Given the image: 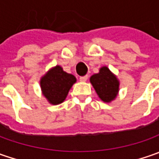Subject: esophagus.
<instances>
[{
  "mask_svg": "<svg viewBox=\"0 0 159 159\" xmlns=\"http://www.w3.org/2000/svg\"><path fill=\"white\" fill-rule=\"evenodd\" d=\"M88 79H89V76H88V75H86V76L80 77V81H82V82L87 81V80H88Z\"/></svg>",
  "mask_w": 159,
  "mask_h": 159,
  "instance_id": "esophagus-1",
  "label": "esophagus"
}]
</instances>
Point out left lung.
<instances>
[{
  "label": "left lung",
  "instance_id": "obj_1",
  "mask_svg": "<svg viewBox=\"0 0 159 159\" xmlns=\"http://www.w3.org/2000/svg\"><path fill=\"white\" fill-rule=\"evenodd\" d=\"M90 82L102 101L110 102L117 97L119 89V80L106 66L102 67L98 73L90 77Z\"/></svg>",
  "mask_w": 159,
  "mask_h": 159
}]
</instances>
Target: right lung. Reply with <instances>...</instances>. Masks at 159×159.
I'll return each instance as SVG.
<instances>
[{"label": "right lung", "mask_w": 159, "mask_h": 159, "mask_svg": "<svg viewBox=\"0 0 159 159\" xmlns=\"http://www.w3.org/2000/svg\"><path fill=\"white\" fill-rule=\"evenodd\" d=\"M75 82V77L65 72L61 66L57 65L40 79V84L42 94L48 102L57 105L65 100L69 90Z\"/></svg>", "instance_id": "right-lung-1"}]
</instances>
